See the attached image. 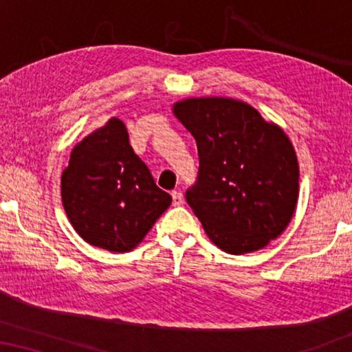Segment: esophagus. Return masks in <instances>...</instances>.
I'll list each match as a JSON object with an SVG mask.
<instances>
[{
    "label": "esophagus",
    "instance_id": "34e87169",
    "mask_svg": "<svg viewBox=\"0 0 352 352\" xmlns=\"http://www.w3.org/2000/svg\"><path fill=\"white\" fill-rule=\"evenodd\" d=\"M171 197H173V205L175 206H179L182 205V201H184V195H182L181 190H173Z\"/></svg>",
    "mask_w": 352,
    "mask_h": 352
}]
</instances>
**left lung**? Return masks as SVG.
Wrapping results in <instances>:
<instances>
[{
  "label": "left lung",
  "instance_id": "obj_1",
  "mask_svg": "<svg viewBox=\"0 0 352 352\" xmlns=\"http://www.w3.org/2000/svg\"><path fill=\"white\" fill-rule=\"evenodd\" d=\"M175 113L197 142L199 175L186 200L206 235L234 254L266 247L296 206L300 168L290 139L234 99H187Z\"/></svg>",
  "mask_w": 352,
  "mask_h": 352
}]
</instances>
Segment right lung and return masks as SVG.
Returning a JSON list of instances; mask_svg holds the SVG:
<instances>
[{"instance_id": "right-lung-1", "label": "right lung", "mask_w": 352, "mask_h": 352, "mask_svg": "<svg viewBox=\"0 0 352 352\" xmlns=\"http://www.w3.org/2000/svg\"><path fill=\"white\" fill-rule=\"evenodd\" d=\"M60 184L74 229L88 243L109 252H131L171 205V195L155 184L134 153L118 118L109 120L74 148Z\"/></svg>"}]
</instances>
